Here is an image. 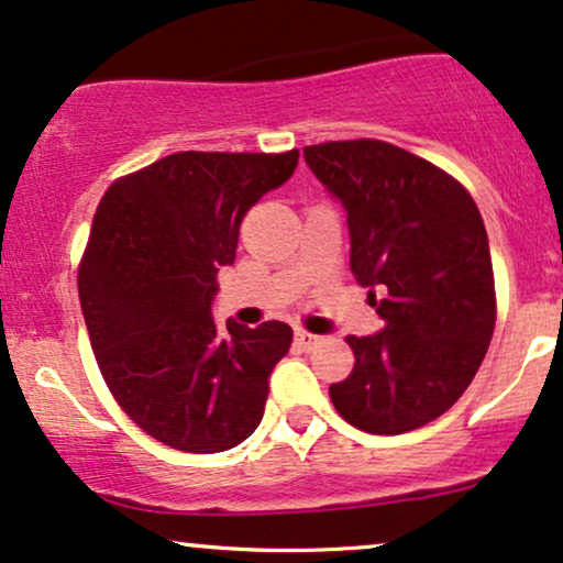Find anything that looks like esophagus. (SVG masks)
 Wrapping results in <instances>:
<instances>
[{
  "label": "esophagus",
  "instance_id": "esophagus-1",
  "mask_svg": "<svg viewBox=\"0 0 563 563\" xmlns=\"http://www.w3.org/2000/svg\"><path fill=\"white\" fill-rule=\"evenodd\" d=\"M320 343H322V338L314 333H307V330H299V333H296V346H299L301 351H314Z\"/></svg>",
  "mask_w": 563,
  "mask_h": 563
}]
</instances>
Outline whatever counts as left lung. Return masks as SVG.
<instances>
[{"label":"left lung","instance_id":"1","mask_svg":"<svg viewBox=\"0 0 563 563\" xmlns=\"http://www.w3.org/2000/svg\"><path fill=\"white\" fill-rule=\"evenodd\" d=\"M303 157L346 207L351 273L385 322L346 338L356 362L330 401L372 435L422 428L470 388L496 328L479 209L453 175L388 141H324Z\"/></svg>","mask_w":563,"mask_h":563}]
</instances>
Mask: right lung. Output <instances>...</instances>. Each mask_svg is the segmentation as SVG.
Wrapping results in <instances>:
<instances>
[{"instance_id": "right-lung-1", "label": "right lung", "mask_w": 563, "mask_h": 563, "mask_svg": "<svg viewBox=\"0 0 563 563\" xmlns=\"http://www.w3.org/2000/svg\"><path fill=\"white\" fill-rule=\"evenodd\" d=\"M296 165L299 148L178 152L101 196L78 264L88 341L120 409L175 451H228L262 422L294 330L275 320L222 330L212 296L243 217Z\"/></svg>"}]
</instances>
